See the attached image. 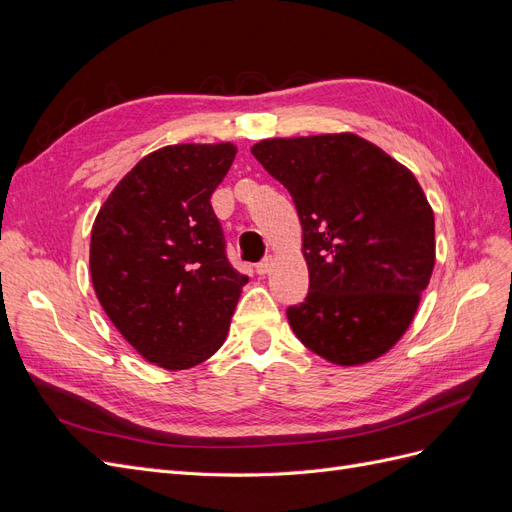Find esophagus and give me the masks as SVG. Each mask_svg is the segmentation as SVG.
Wrapping results in <instances>:
<instances>
[{
	"label": "esophagus",
	"instance_id": "34e87169",
	"mask_svg": "<svg viewBox=\"0 0 512 512\" xmlns=\"http://www.w3.org/2000/svg\"><path fill=\"white\" fill-rule=\"evenodd\" d=\"M271 267H273V256L269 254V256H265V258H262V260L258 262V265H256V273H258V275H267V273L271 271Z\"/></svg>",
	"mask_w": 512,
	"mask_h": 512
}]
</instances>
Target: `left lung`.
Returning <instances> with one entry per match:
<instances>
[{
  "mask_svg": "<svg viewBox=\"0 0 512 512\" xmlns=\"http://www.w3.org/2000/svg\"><path fill=\"white\" fill-rule=\"evenodd\" d=\"M252 156L290 192L309 292L286 309L301 344L335 365L389 352L436 262V224L410 170L352 132L267 138Z\"/></svg>",
  "mask_w": 512,
  "mask_h": 512,
  "instance_id": "obj_1",
  "label": "left lung"
}]
</instances>
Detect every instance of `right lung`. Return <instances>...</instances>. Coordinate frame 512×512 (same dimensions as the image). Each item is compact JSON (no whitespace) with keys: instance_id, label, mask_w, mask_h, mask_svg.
Instances as JSON below:
<instances>
[{"instance_id":"right-lung-1","label":"right lung","mask_w":512,"mask_h":512,"mask_svg":"<svg viewBox=\"0 0 512 512\" xmlns=\"http://www.w3.org/2000/svg\"><path fill=\"white\" fill-rule=\"evenodd\" d=\"M232 143L149 153L106 198L91 228V282L106 316L149 363L190 369L224 344L247 284L226 258L211 194Z\"/></svg>"}]
</instances>
